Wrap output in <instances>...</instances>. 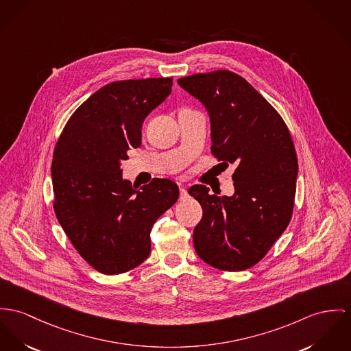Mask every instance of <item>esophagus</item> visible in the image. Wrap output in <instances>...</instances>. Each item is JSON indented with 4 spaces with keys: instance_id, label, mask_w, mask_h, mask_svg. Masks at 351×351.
Here are the masks:
<instances>
[{
    "instance_id": "esophagus-1",
    "label": "esophagus",
    "mask_w": 351,
    "mask_h": 351,
    "mask_svg": "<svg viewBox=\"0 0 351 351\" xmlns=\"http://www.w3.org/2000/svg\"><path fill=\"white\" fill-rule=\"evenodd\" d=\"M189 197V192L186 187H180V200H186Z\"/></svg>"
}]
</instances>
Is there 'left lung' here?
Here are the masks:
<instances>
[{
  "label": "left lung",
  "mask_w": 351,
  "mask_h": 351,
  "mask_svg": "<svg viewBox=\"0 0 351 351\" xmlns=\"http://www.w3.org/2000/svg\"><path fill=\"white\" fill-rule=\"evenodd\" d=\"M178 84L207 110L216 160L237 165L231 196L202 184L189 189L203 208L195 251L219 270L250 269L291 219L298 176L293 138L270 103L234 72L196 73Z\"/></svg>",
  "instance_id": "8db88e82"
}]
</instances>
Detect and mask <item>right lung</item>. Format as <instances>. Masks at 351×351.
<instances>
[{
    "label": "right lung",
    "instance_id": "add662e5",
    "mask_svg": "<svg viewBox=\"0 0 351 351\" xmlns=\"http://www.w3.org/2000/svg\"><path fill=\"white\" fill-rule=\"evenodd\" d=\"M172 79L114 81L100 88L68 120L54 148V213L81 256L114 275L151 252L154 223L179 197L169 179L137 189L121 162L141 145L145 117L171 95Z\"/></svg>",
    "mask_w": 351,
    "mask_h": 351
}]
</instances>
